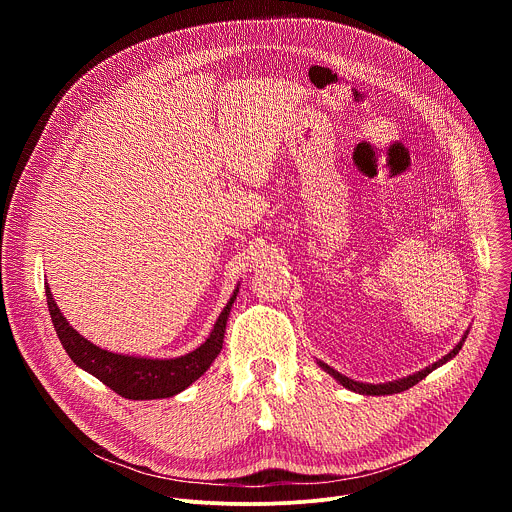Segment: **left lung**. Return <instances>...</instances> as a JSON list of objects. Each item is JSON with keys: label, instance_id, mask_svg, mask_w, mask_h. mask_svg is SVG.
<instances>
[{"label": "left lung", "instance_id": "obj_1", "mask_svg": "<svg viewBox=\"0 0 512 512\" xmlns=\"http://www.w3.org/2000/svg\"><path fill=\"white\" fill-rule=\"evenodd\" d=\"M466 336H468V332L464 334V338L460 340V344H456V348L454 350H450V354H446L444 358H440L437 362H433L431 367H427V369H423V371H419V373H415V375H409V377H405V379H399V381H393V383H383V385H369V383H358V381H352V379H348V377H344V375H340L338 371H334V369H330L326 362H320V367L328 373V375H332L342 387H346V389H350V391H354V393H362V395H393V393H401V391H407V389H411L413 385H417L419 381H423L433 369H437L440 367V364H444V362H448L450 358H454L458 352H460V348H462V344H464V340H466Z\"/></svg>", "mask_w": 512, "mask_h": 512}]
</instances>
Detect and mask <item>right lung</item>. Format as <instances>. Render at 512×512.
I'll return each instance as SVG.
<instances>
[{
  "label": "right lung",
  "instance_id": "obj_1",
  "mask_svg": "<svg viewBox=\"0 0 512 512\" xmlns=\"http://www.w3.org/2000/svg\"><path fill=\"white\" fill-rule=\"evenodd\" d=\"M235 289L233 298L225 306V310L218 316L210 336L204 344H200L196 350L170 360H158V358H139V356H123L109 350H103L83 338L75 328H72L66 318L60 314L52 291L46 285V302L48 312L54 324V330L60 338L62 348L70 356V360L79 364L81 369L97 377L103 385L113 389L117 395L125 399H164L174 397L186 387H190L196 379H200L212 360L218 356L223 348L227 320L233 302L237 300Z\"/></svg>",
  "mask_w": 512,
  "mask_h": 512
}]
</instances>
